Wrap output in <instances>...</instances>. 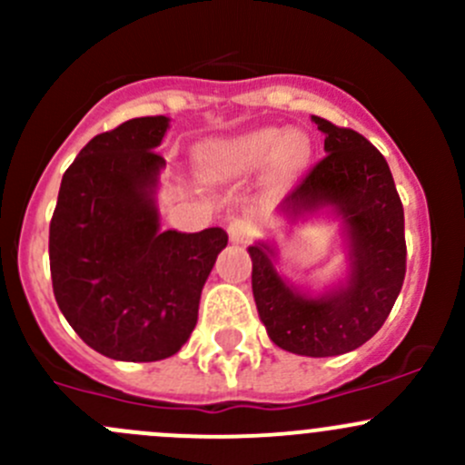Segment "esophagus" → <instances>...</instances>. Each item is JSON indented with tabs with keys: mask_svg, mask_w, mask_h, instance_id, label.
<instances>
[{
	"mask_svg": "<svg viewBox=\"0 0 465 465\" xmlns=\"http://www.w3.org/2000/svg\"><path fill=\"white\" fill-rule=\"evenodd\" d=\"M227 233H229V241L236 242V245H242V242H250L252 238H254L256 227L250 223V220L236 218V220H232V223H229Z\"/></svg>",
	"mask_w": 465,
	"mask_h": 465,
	"instance_id": "34e87169",
	"label": "esophagus"
}]
</instances>
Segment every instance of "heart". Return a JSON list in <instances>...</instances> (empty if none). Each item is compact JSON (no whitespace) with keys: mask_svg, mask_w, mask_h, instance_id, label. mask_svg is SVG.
Segmentation results:
<instances>
[{"mask_svg":"<svg viewBox=\"0 0 465 465\" xmlns=\"http://www.w3.org/2000/svg\"><path fill=\"white\" fill-rule=\"evenodd\" d=\"M311 162V142L299 130L252 128L245 133L215 137L200 143L195 163L206 182L223 184L267 171L276 180H288Z\"/></svg>","mask_w":465,"mask_h":465,"instance_id":"b5f03b06","label":"heart"}]
</instances>
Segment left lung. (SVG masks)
I'll return each mask as SVG.
<instances>
[{"mask_svg": "<svg viewBox=\"0 0 465 465\" xmlns=\"http://www.w3.org/2000/svg\"><path fill=\"white\" fill-rule=\"evenodd\" d=\"M326 157L279 206L290 224L326 213L341 223L346 274L315 292L279 270V247L256 241L252 292L267 335L306 358L349 353L371 340L405 281V213L382 154L362 134L312 116Z\"/></svg>", "mask_w": 465, "mask_h": 465, "instance_id": "left-lung-1", "label": "left lung"}]
</instances>
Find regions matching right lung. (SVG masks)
<instances>
[{
	"label": "right lung",
	"mask_w": 465,
	"mask_h": 465,
	"mask_svg": "<svg viewBox=\"0 0 465 465\" xmlns=\"http://www.w3.org/2000/svg\"><path fill=\"white\" fill-rule=\"evenodd\" d=\"M168 116L96 134L60 182L49 261L60 312L87 346L121 362L175 355L198 323L200 294L227 233L162 232L154 150Z\"/></svg>",
	"instance_id": "1"
}]
</instances>
